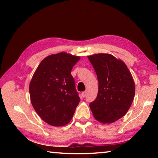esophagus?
<instances>
[{
    "instance_id": "obj_1",
    "label": "esophagus",
    "mask_w": 158,
    "mask_h": 158,
    "mask_svg": "<svg viewBox=\"0 0 158 158\" xmlns=\"http://www.w3.org/2000/svg\"><path fill=\"white\" fill-rule=\"evenodd\" d=\"M86 94H87V91H83V92L81 93V96L83 98H84L85 97V96H86Z\"/></svg>"
}]
</instances>
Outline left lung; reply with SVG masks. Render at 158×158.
Here are the masks:
<instances>
[{"label": "left lung", "mask_w": 158, "mask_h": 158, "mask_svg": "<svg viewBox=\"0 0 158 158\" xmlns=\"http://www.w3.org/2000/svg\"><path fill=\"white\" fill-rule=\"evenodd\" d=\"M96 73L98 91L89 106L96 120L111 123L130 109L135 96V84L126 64L110 54L88 56Z\"/></svg>", "instance_id": "left-lung-1"}]
</instances>
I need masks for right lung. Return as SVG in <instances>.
Instances as JSON below:
<instances>
[{
	"instance_id": "1",
	"label": "right lung",
	"mask_w": 158,
	"mask_h": 158,
	"mask_svg": "<svg viewBox=\"0 0 158 158\" xmlns=\"http://www.w3.org/2000/svg\"><path fill=\"white\" fill-rule=\"evenodd\" d=\"M80 56L66 52L51 55L37 67L30 83L32 106L44 122L62 126L71 121L80 102L72 69Z\"/></svg>"
}]
</instances>
